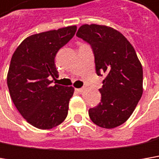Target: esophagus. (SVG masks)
Wrapping results in <instances>:
<instances>
[{"mask_svg": "<svg viewBox=\"0 0 159 159\" xmlns=\"http://www.w3.org/2000/svg\"><path fill=\"white\" fill-rule=\"evenodd\" d=\"M75 91L77 92V93H82L83 92H84V88H78V89H75Z\"/></svg>", "mask_w": 159, "mask_h": 159, "instance_id": "esophagus-1", "label": "esophagus"}]
</instances>
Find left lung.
Returning a JSON list of instances; mask_svg holds the SVG:
<instances>
[{
  "mask_svg": "<svg viewBox=\"0 0 159 159\" xmlns=\"http://www.w3.org/2000/svg\"><path fill=\"white\" fill-rule=\"evenodd\" d=\"M76 36L91 46L97 75L105 78L99 89L102 100L89 109L97 126L112 129L124 123L141 98L143 70L126 38L116 30L102 25H83Z\"/></svg>",
  "mask_w": 159,
  "mask_h": 159,
  "instance_id": "obj_1",
  "label": "left lung"
}]
</instances>
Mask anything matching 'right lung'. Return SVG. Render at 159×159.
<instances>
[{"instance_id":"right-lung-1","label":"right lung","mask_w":159,"mask_h":159,"mask_svg":"<svg viewBox=\"0 0 159 159\" xmlns=\"http://www.w3.org/2000/svg\"><path fill=\"white\" fill-rule=\"evenodd\" d=\"M76 26L35 34L25 39L11 57L7 84L11 100L24 119L34 127L48 129L67 116L74 88L55 84V57L75 36Z\"/></svg>"}]
</instances>
